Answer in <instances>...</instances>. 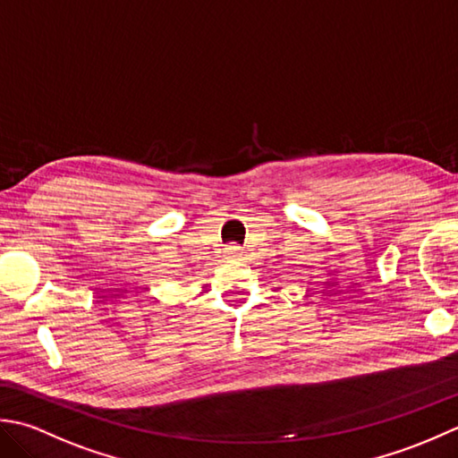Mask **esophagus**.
<instances>
[{"mask_svg":"<svg viewBox=\"0 0 458 458\" xmlns=\"http://www.w3.org/2000/svg\"><path fill=\"white\" fill-rule=\"evenodd\" d=\"M225 253H227V257H231V259H239V257H241V247H237V245H227Z\"/></svg>","mask_w":458,"mask_h":458,"instance_id":"esophagus-1","label":"esophagus"}]
</instances>
